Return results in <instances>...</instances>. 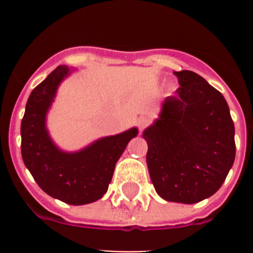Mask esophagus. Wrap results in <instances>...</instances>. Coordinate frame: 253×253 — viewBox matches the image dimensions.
<instances>
[{
    "label": "esophagus",
    "mask_w": 253,
    "mask_h": 253,
    "mask_svg": "<svg viewBox=\"0 0 253 253\" xmlns=\"http://www.w3.org/2000/svg\"><path fill=\"white\" fill-rule=\"evenodd\" d=\"M137 124H138V128L143 129L147 124H148V119H147V118H144V116H140V118H138Z\"/></svg>",
    "instance_id": "34e87169"
}]
</instances>
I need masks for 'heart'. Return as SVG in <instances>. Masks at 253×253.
Returning <instances> with one entry per match:
<instances>
[{
	"instance_id": "obj_1",
	"label": "heart",
	"mask_w": 253,
	"mask_h": 253,
	"mask_svg": "<svg viewBox=\"0 0 253 253\" xmlns=\"http://www.w3.org/2000/svg\"><path fill=\"white\" fill-rule=\"evenodd\" d=\"M171 90H173V87H171Z\"/></svg>"
}]
</instances>
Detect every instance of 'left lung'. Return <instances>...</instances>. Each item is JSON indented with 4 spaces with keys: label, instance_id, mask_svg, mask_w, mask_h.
<instances>
[{
    "label": "left lung",
    "instance_id": "obj_1",
    "mask_svg": "<svg viewBox=\"0 0 253 253\" xmlns=\"http://www.w3.org/2000/svg\"><path fill=\"white\" fill-rule=\"evenodd\" d=\"M180 88L144 129L147 166L158 195L195 204L220 189L236 157L234 124L223 95L191 71L173 72Z\"/></svg>",
    "mask_w": 253,
    "mask_h": 253
}]
</instances>
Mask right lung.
<instances>
[{
  "instance_id": "1",
  "label": "right lung",
  "mask_w": 253,
  "mask_h": 253,
  "mask_svg": "<svg viewBox=\"0 0 253 253\" xmlns=\"http://www.w3.org/2000/svg\"><path fill=\"white\" fill-rule=\"evenodd\" d=\"M73 71L58 66L30 93L21 122V156L44 193L67 204L84 205L106 194L116 162L138 128L102 137L80 151L60 149L49 135L46 115L58 87Z\"/></svg>"
}]
</instances>
